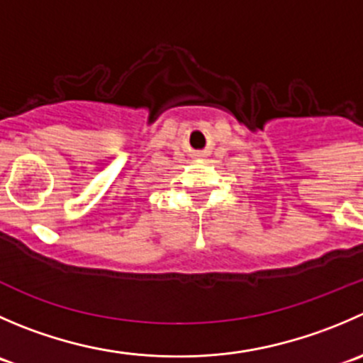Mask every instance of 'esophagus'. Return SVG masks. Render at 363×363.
<instances>
[{"label":"esophagus","instance_id":"1","mask_svg":"<svg viewBox=\"0 0 363 363\" xmlns=\"http://www.w3.org/2000/svg\"><path fill=\"white\" fill-rule=\"evenodd\" d=\"M199 157H203V154H199Z\"/></svg>","mask_w":363,"mask_h":363}]
</instances>
